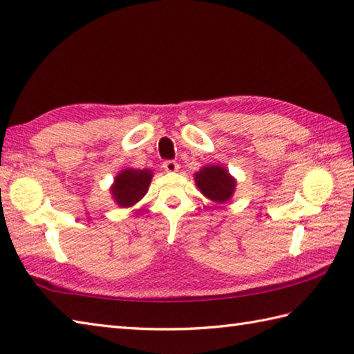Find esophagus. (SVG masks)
<instances>
[{
	"mask_svg": "<svg viewBox=\"0 0 354 354\" xmlns=\"http://www.w3.org/2000/svg\"><path fill=\"white\" fill-rule=\"evenodd\" d=\"M162 167H164L165 171L173 173V171H176L179 169V164L176 161H173V160H167V161L162 162Z\"/></svg>",
	"mask_w": 354,
	"mask_h": 354,
	"instance_id": "1",
	"label": "esophagus"
}]
</instances>
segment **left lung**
I'll list each match as a JSON object with an SVG mask.
<instances>
[{
    "label": "left lung",
    "instance_id": "obj_1",
    "mask_svg": "<svg viewBox=\"0 0 354 354\" xmlns=\"http://www.w3.org/2000/svg\"><path fill=\"white\" fill-rule=\"evenodd\" d=\"M199 190L214 202H227L234 193L236 181L221 165H208L194 175Z\"/></svg>",
    "mask_w": 354,
    "mask_h": 354
}]
</instances>
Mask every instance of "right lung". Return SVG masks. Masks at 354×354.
<instances>
[{"mask_svg":"<svg viewBox=\"0 0 354 354\" xmlns=\"http://www.w3.org/2000/svg\"><path fill=\"white\" fill-rule=\"evenodd\" d=\"M152 181V171L145 169H126L115 178L111 189L112 196L120 207H131L147 193L149 183Z\"/></svg>","mask_w":354,"mask_h":354,"instance_id":"right-lung-1","label":"right lung"}]
</instances>
